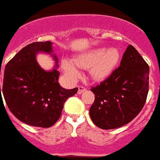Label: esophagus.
<instances>
[{
    "mask_svg": "<svg viewBox=\"0 0 160 160\" xmlns=\"http://www.w3.org/2000/svg\"><path fill=\"white\" fill-rule=\"evenodd\" d=\"M87 89H86L85 87H83V86H78V93L80 95V94H82V93L85 92Z\"/></svg>",
    "mask_w": 160,
    "mask_h": 160,
    "instance_id": "1",
    "label": "esophagus"
}]
</instances>
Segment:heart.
<instances>
[{"instance_id":"1","label":"heart","mask_w":160,"mask_h":160,"mask_svg":"<svg viewBox=\"0 0 160 160\" xmlns=\"http://www.w3.org/2000/svg\"><path fill=\"white\" fill-rule=\"evenodd\" d=\"M119 59L120 52L116 48L107 50L105 47H100L81 53L72 61L64 59L62 62V68L71 80L79 78L80 71L78 68H88L89 77L96 81H101L114 71Z\"/></svg>"}]
</instances>
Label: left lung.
<instances>
[{
    "label": "left lung",
    "mask_w": 160,
    "mask_h": 160,
    "mask_svg": "<svg viewBox=\"0 0 160 160\" xmlns=\"http://www.w3.org/2000/svg\"><path fill=\"white\" fill-rule=\"evenodd\" d=\"M149 89V66L132 46H128L121 64L103 82L91 89L95 101L89 108L94 124L114 129L140 114Z\"/></svg>",
    "instance_id": "left-lung-1"
}]
</instances>
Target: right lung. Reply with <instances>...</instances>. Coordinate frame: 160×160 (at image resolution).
Instances as JSON below:
<instances>
[{
    "mask_svg": "<svg viewBox=\"0 0 160 160\" xmlns=\"http://www.w3.org/2000/svg\"><path fill=\"white\" fill-rule=\"evenodd\" d=\"M51 41L34 42L20 50L7 64L2 94L9 110L20 122L38 128H50L59 119L64 103L78 89H65L58 83V58L52 71L43 70L36 54H52ZM2 94V93H1ZM2 98V103L3 102Z\"/></svg>",
    "mask_w": 160,
    "mask_h": 160,
    "instance_id": "1",
    "label": "right lung"
}]
</instances>
